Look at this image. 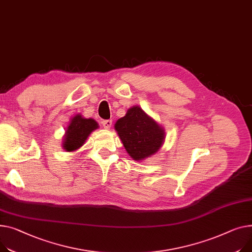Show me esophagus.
I'll return each mask as SVG.
<instances>
[{
  "instance_id": "34e87169",
  "label": "esophagus",
  "mask_w": 252,
  "mask_h": 252,
  "mask_svg": "<svg viewBox=\"0 0 252 252\" xmlns=\"http://www.w3.org/2000/svg\"><path fill=\"white\" fill-rule=\"evenodd\" d=\"M102 126H103V127H104V128L109 129V128L111 127V126H112V121H110V120L103 121V122H102Z\"/></svg>"
}]
</instances>
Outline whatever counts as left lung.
Wrapping results in <instances>:
<instances>
[{
  "mask_svg": "<svg viewBox=\"0 0 252 252\" xmlns=\"http://www.w3.org/2000/svg\"><path fill=\"white\" fill-rule=\"evenodd\" d=\"M126 152L136 161L156 154L165 140L164 128L141 107L132 106L114 125Z\"/></svg>",
  "mask_w": 252,
  "mask_h": 252,
  "instance_id": "obj_1",
  "label": "left lung"
}]
</instances>
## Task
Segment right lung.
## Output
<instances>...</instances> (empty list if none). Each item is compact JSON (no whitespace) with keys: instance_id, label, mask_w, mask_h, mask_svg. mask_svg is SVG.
<instances>
[{"instance_id":"obj_1","label":"right lung","mask_w":252,"mask_h":252,"mask_svg":"<svg viewBox=\"0 0 252 252\" xmlns=\"http://www.w3.org/2000/svg\"><path fill=\"white\" fill-rule=\"evenodd\" d=\"M96 128H98V124L93 119H84L81 114L75 115L65 128L63 148L66 152H74L84 145Z\"/></svg>"}]
</instances>
